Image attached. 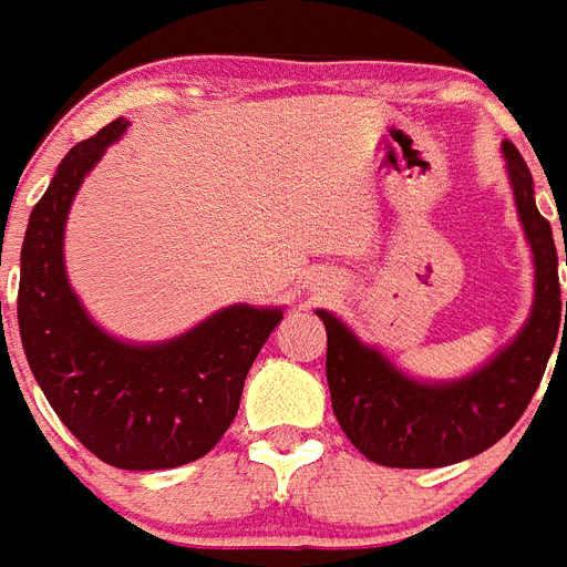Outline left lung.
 Instances as JSON below:
<instances>
[{"label":"left lung","mask_w":567,"mask_h":567,"mask_svg":"<svg viewBox=\"0 0 567 567\" xmlns=\"http://www.w3.org/2000/svg\"><path fill=\"white\" fill-rule=\"evenodd\" d=\"M501 154L536 270L530 315L507 347L463 379H413L340 317L317 308L329 338L326 379L334 416L352 445L379 466L440 468L498 443L527 411L556 338L567 331L554 233L536 209L530 168L513 142H504Z\"/></svg>","instance_id":"obj_1"}]
</instances>
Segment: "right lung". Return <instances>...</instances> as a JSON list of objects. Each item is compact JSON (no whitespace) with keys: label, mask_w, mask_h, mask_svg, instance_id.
Masks as SVG:
<instances>
[{"label":"right lung","mask_w":567,"mask_h":567,"mask_svg":"<svg viewBox=\"0 0 567 567\" xmlns=\"http://www.w3.org/2000/svg\"><path fill=\"white\" fill-rule=\"evenodd\" d=\"M127 124L110 122L58 165L22 241L17 317L31 372L60 422L110 466L154 472L218 445L285 308L236 302L159 343H131L92 320L69 285L63 233L78 188Z\"/></svg>","instance_id":"obj_1"}]
</instances>
